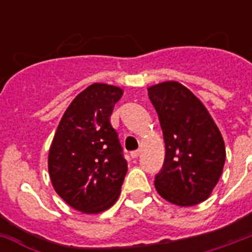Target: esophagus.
<instances>
[{
  "label": "esophagus",
  "instance_id": "34e87169",
  "mask_svg": "<svg viewBox=\"0 0 252 252\" xmlns=\"http://www.w3.org/2000/svg\"><path fill=\"white\" fill-rule=\"evenodd\" d=\"M140 154H141V152H140V150H136V152H132V153H130V157L137 158L140 157Z\"/></svg>",
  "mask_w": 252,
  "mask_h": 252
}]
</instances>
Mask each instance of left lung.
<instances>
[{
    "mask_svg": "<svg viewBox=\"0 0 252 252\" xmlns=\"http://www.w3.org/2000/svg\"><path fill=\"white\" fill-rule=\"evenodd\" d=\"M159 119L166 156L154 179L158 193L179 207L207 200L225 165V144L204 104L175 81L148 89Z\"/></svg>",
    "mask_w": 252,
    "mask_h": 252,
    "instance_id": "obj_1",
    "label": "left lung"
}]
</instances>
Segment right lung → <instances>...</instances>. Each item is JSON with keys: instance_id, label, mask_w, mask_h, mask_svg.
Returning a JSON list of instances; mask_svg holds the SVG:
<instances>
[{"instance_id": "add662e5", "label": "right lung", "mask_w": 252, "mask_h": 252, "mask_svg": "<svg viewBox=\"0 0 252 252\" xmlns=\"http://www.w3.org/2000/svg\"><path fill=\"white\" fill-rule=\"evenodd\" d=\"M120 87L93 84L73 99L57 126L48 154L55 191L84 213H99L120 195L128 165L110 123Z\"/></svg>"}]
</instances>
